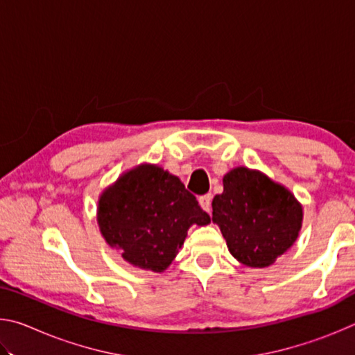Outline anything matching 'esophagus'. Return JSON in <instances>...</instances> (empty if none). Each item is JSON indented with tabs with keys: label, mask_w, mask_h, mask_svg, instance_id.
<instances>
[{
	"label": "esophagus",
	"mask_w": 355,
	"mask_h": 355,
	"mask_svg": "<svg viewBox=\"0 0 355 355\" xmlns=\"http://www.w3.org/2000/svg\"><path fill=\"white\" fill-rule=\"evenodd\" d=\"M211 194H205V196H202V197H199V203H200V207L205 209L207 213H209L211 211Z\"/></svg>",
	"instance_id": "obj_1"
}]
</instances>
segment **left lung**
Segmentation results:
<instances>
[{"mask_svg": "<svg viewBox=\"0 0 355 355\" xmlns=\"http://www.w3.org/2000/svg\"><path fill=\"white\" fill-rule=\"evenodd\" d=\"M224 191L213 199V224L219 225L230 254L249 268H268L296 243L304 209L286 186L257 169L228 171Z\"/></svg>", "mask_w": 355, "mask_h": 355, "instance_id": "8db88e82", "label": "left lung"}]
</instances>
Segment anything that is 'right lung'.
<instances>
[{
  "instance_id": "add662e5",
  "label": "right lung",
  "mask_w": 355,
  "mask_h": 355,
  "mask_svg": "<svg viewBox=\"0 0 355 355\" xmlns=\"http://www.w3.org/2000/svg\"><path fill=\"white\" fill-rule=\"evenodd\" d=\"M211 219L177 175L158 164L125 171L98 197L101 236L131 266L163 272L182 249L192 225Z\"/></svg>"
}]
</instances>
